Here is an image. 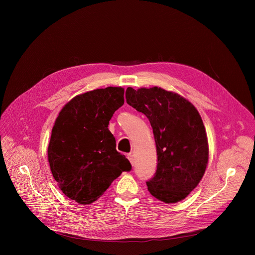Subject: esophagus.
I'll use <instances>...</instances> for the list:
<instances>
[{"instance_id": "esophagus-1", "label": "esophagus", "mask_w": 255, "mask_h": 255, "mask_svg": "<svg viewBox=\"0 0 255 255\" xmlns=\"http://www.w3.org/2000/svg\"><path fill=\"white\" fill-rule=\"evenodd\" d=\"M127 157H128V159H129V161H130V163L132 164V166L134 165V157H133V155L130 153V154H128L127 155Z\"/></svg>"}]
</instances>
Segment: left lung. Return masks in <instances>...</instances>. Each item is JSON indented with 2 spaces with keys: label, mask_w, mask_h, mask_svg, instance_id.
<instances>
[{
  "label": "left lung",
  "mask_w": 255,
  "mask_h": 255,
  "mask_svg": "<svg viewBox=\"0 0 255 255\" xmlns=\"http://www.w3.org/2000/svg\"><path fill=\"white\" fill-rule=\"evenodd\" d=\"M126 101L153 129L157 169L146 183L149 193L166 204L186 199L203 178L209 159L208 137L196 107L158 87L128 88Z\"/></svg>",
  "instance_id": "left-lung-1"
}]
</instances>
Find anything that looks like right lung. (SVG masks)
I'll list each match as a JSON object with an SVG mask.
<instances>
[{
	"label": "right lung",
	"instance_id": "add662e5",
	"mask_svg": "<svg viewBox=\"0 0 255 255\" xmlns=\"http://www.w3.org/2000/svg\"><path fill=\"white\" fill-rule=\"evenodd\" d=\"M123 104V88L97 89L72 98L55 120L47 149L50 170L61 192L79 204L97 201L131 169L108 129Z\"/></svg>",
	"mask_w": 255,
	"mask_h": 255
}]
</instances>
